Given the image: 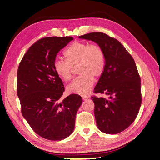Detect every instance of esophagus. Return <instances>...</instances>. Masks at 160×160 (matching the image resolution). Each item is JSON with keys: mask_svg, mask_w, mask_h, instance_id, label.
I'll return each instance as SVG.
<instances>
[{"mask_svg": "<svg viewBox=\"0 0 160 160\" xmlns=\"http://www.w3.org/2000/svg\"><path fill=\"white\" fill-rule=\"evenodd\" d=\"M82 98L83 100H87V99H89V96H82Z\"/></svg>", "mask_w": 160, "mask_h": 160, "instance_id": "34e87169", "label": "esophagus"}]
</instances>
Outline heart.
<instances>
[{
	"mask_svg": "<svg viewBox=\"0 0 160 160\" xmlns=\"http://www.w3.org/2000/svg\"><path fill=\"white\" fill-rule=\"evenodd\" d=\"M66 60L56 58L53 69L56 74L64 81L72 76L73 67H78L79 77L68 85L69 93L84 96L89 93L93 84V77L101 76L105 67V56L102 49L97 44L76 41L64 53Z\"/></svg>",
	"mask_w": 160,
	"mask_h": 160,
	"instance_id": "b5f03b06",
	"label": "heart"
}]
</instances>
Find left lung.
Segmentation results:
<instances>
[{
    "instance_id": "1",
    "label": "left lung",
    "mask_w": 160,
    "mask_h": 160,
    "mask_svg": "<svg viewBox=\"0 0 160 160\" xmlns=\"http://www.w3.org/2000/svg\"><path fill=\"white\" fill-rule=\"evenodd\" d=\"M91 40L102 49L105 67L94 88L108 98L91 97L97 127L107 134H117L136 118L142 103L141 80L132 57L115 38L101 32L78 37Z\"/></svg>"
}]
</instances>
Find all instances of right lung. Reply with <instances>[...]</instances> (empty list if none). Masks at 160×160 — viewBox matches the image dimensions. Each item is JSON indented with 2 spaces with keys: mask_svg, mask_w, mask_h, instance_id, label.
Masks as SVG:
<instances>
[{
  "mask_svg": "<svg viewBox=\"0 0 160 160\" xmlns=\"http://www.w3.org/2000/svg\"><path fill=\"white\" fill-rule=\"evenodd\" d=\"M73 39L53 36L38 40L18 67L17 93L22 116L35 132L47 140H62L72 133L82 103L77 94L60 101L64 87L53 69L57 53Z\"/></svg>",
  "mask_w": 160,
  "mask_h": 160,
  "instance_id": "right-lung-1",
  "label": "right lung"
}]
</instances>
